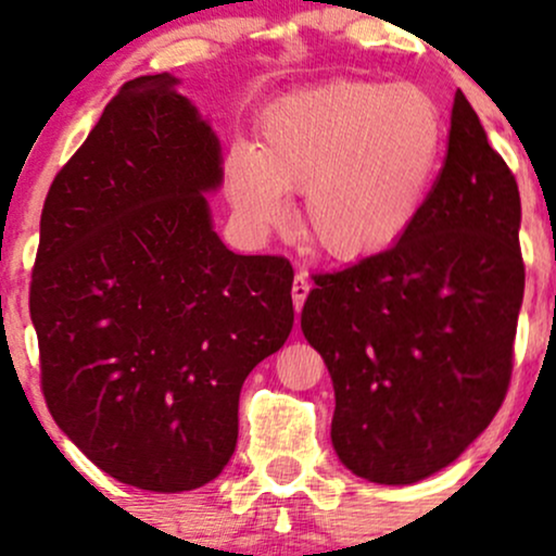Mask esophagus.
<instances>
[{
    "mask_svg": "<svg viewBox=\"0 0 556 556\" xmlns=\"http://www.w3.org/2000/svg\"><path fill=\"white\" fill-rule=\"evenodd\" d=\"M308 290H311V282L305 274H295V279H292V303H295V311L303 308L305 298H308Z\"/></svg>",
    "mask_w": 556,
    "mask_h": 556,
    "instance_id": "1",
    "label": "esophagus"
}]
</instances>
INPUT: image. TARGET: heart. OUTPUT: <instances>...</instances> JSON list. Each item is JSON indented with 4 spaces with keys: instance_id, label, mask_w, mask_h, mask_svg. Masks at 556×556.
<instances>
[{
    "instance_id": "b5f03b06",
    "label": "heart",
    "mask_w": 556,
    "mask_h": 556,
    "mask_svg": "<svg viewBox=\"0 0 556 556\" xmlns=\"http://www.w3.org/2000/svg\"><path fill=\"white\" fill-rule=\"evenodd\" d=\"M444 146L437 101L413 83L337 80L271 104L258 146L225 159L229 203L256 232L285 225L303 190V229L331 258L389 251L429 203Z\"/></svg>"
}]
</instances>
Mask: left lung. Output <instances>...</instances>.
Masks as SVG:
<instances>
[{"label": "left lung", "instance_id": "obj_1", "mask_svg": "<svg viewBox=\"0 0 556 556\" xmlns=\"http://www.w3.org/2000/svg\"><path fill=\"white\" fill-rule=\"evenodd\" d=\"M518 232L515 175L457 91L416 227L379 256L316 274L300 314L334 384L331 444L344 468L387 486L424 481L491 424L526 290Z\"/></svg>", "mask_w": 556, "mask_h": 556}]
</instances>
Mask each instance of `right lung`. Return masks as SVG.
Wrapping results in <instances>:
<instances>
[{
	"label": "right lung",
	"mask_w": 556,
	"mask_h": 556,
	"mask_svg": "<svg viewBox=\"0 0 556 556\" xmlns=\"http://www.w3.org/2000/svg\"><path fill=\"white\" fill-rule=\"evenodd\" d=\"M175 75L127 80L56 172L41 212L30 321L49 413L127 486L214 481L238 444L245 376L282 348L292 266L238 256L203 193L222 146Z\"/></svg>",
	"instance_id": "right-lung-1"
}]
</instances>
